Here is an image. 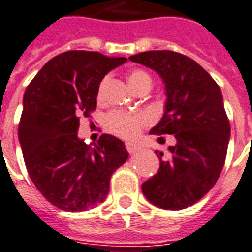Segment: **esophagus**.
<instances>
[{
	"label": "esophagus",
	"instance_id": "obj_1",
	"mask_svg": "<svg viewBox=\"0 0 252 252\" xmlns=\"http://www.w3.org/2000/svg\"><path fill=\"white\" fill-rule=\"evenodd\" d=\"M125 145H126V150H127L130 154H135V153L141 149L137 143H133V142H126Z\"/></svg>",
	"mask_w": 252,
	"mask_h": 252
}]
</instances>
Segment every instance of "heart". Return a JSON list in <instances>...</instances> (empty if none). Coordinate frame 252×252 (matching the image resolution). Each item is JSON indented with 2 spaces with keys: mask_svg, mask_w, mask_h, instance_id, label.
<instances>
[{
  "mask_svg": "<svg viewBox=\"0 0 252 252\" xmlns=\"http://www.w3.org/2000/svg\"><path fill=\"white\" fill-rule=\"evenodd\" d=\"M127 82L133 90L145 82H150V75L143 70H131L127 74ZM106 78L102 79L99 86H98L97 97L101 99L103 95V89H105ZM150 122V117L142 111L137 113H128V111L114 110L106 115L105 126L111 133L117 134L119 137L124 138H134L141 133V130Z\"/></svg>",
  "mask_w": 252,
  "mask_h": 252,
  "instance_id": "obj_1",
  "label": "heart"
}]
</instances>
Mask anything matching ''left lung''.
<instances>
[{
    "label": "left lung",
    "instance_id": "obj_1",
    "mask_svg": "<svg viewBox=\"0 0 252 252\" xmlns=\"http://www.w3.org/2000/svg\"><path fill=\"white\" fill-rule=\"evenodd\" d=\"M130 61L155 70L163 79V117L150 134H173L177 143L159 157V170L142 185L147 200L164 210L194 205L218 181L230 141L220 88L194 60L171 50H153Z\"/></svg>",
    "mask_w": 252,
    "mask_h": 252
}]
</instances>
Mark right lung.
<instances>
[{
    "label": "right lung",
    "instance_id": "right-lung-1",
    "mask_svg": "<svg viewBox=\"0 0 252 252\" xmlns=\"http://www.w3.org/2000/svg\"><path fill=\"white\" fill-rule=\"evenodd\" d=\"M127 61L98 52L70 50L54 57L29 83L18 138L30 179L52 205L85 211L102 203L110 178L128 153L118 138L102 134L92 147L78 138L79 117L97 107L99 83Z\"/></svg>",
    "mask_w": 252,
    "mask_h": 252
}]
</instances>
